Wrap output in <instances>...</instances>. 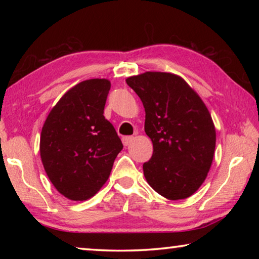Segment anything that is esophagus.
Returning a JSON list of instances; mask_svg holds the SVG:
<instances>
[{"mask_svg": "<svg viewBox=\"0 0 259 259\" xmlns=\"http://www.w3.org/2000/svg\"><path fill=\"white\" fill-rule=\"evenodd\" d=\"M133 140H134L133 136H124V137H122V143H123L124 146H128Z\"/></svg>", "mask_w": 259, "mask_h": 259, "instance_id": "1", "label": "esophagus"}]
</instances>
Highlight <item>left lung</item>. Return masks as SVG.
<instances>
[{
  "instance_id": "1",
  "label": "left lung",
  "mask_w": 259,
  "mask_h": 259,
  "mask_svg": "<svg viewBox=\"0 0 259 259\" xmlns=\"http://www.w3.org/2000/svg\"><path fill=\"white\" fill-rule=\"evenodd\" d=\"M145 108V133L153 143L144 176L168 200L199 190L208 176L216 129L202 99L176 74L145 72L125 80Z\"/></svg>"
}]
</instances>
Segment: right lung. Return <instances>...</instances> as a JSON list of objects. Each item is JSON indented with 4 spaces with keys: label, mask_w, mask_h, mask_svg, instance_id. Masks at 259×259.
Segmentation results:
<instances>
[{
    "label": "right lung",
    "mask_w": 259,
    "mask_h": 259,
    "mask_svg": "<svg viewBox=\"0 0 259 259\" xmlns=\"http://www.w3.org/2000/svg\"><path fill=\"white\" fill-rule=\"evenodd\" d=\"M111 82L91 78L71 88L43 124L40 154L52 185L73 201L94 196L109 177L123 145L104 116Z\"/></svg>",
    "instance_id": "obj_1"
}]
</instances>
